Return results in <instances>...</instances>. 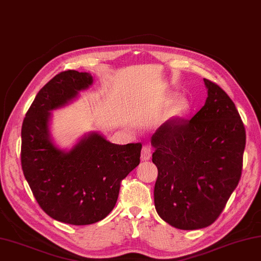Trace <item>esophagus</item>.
<instances>
[{
  "mask_svg": "<svg viewBox=\"0 0 261 261\" xmlns=\"http://www.w3.org/2000/svg\"><path fill=\"white\" fill-rule=\"evenodd\" d=\"M151 153H152L151 145L145 143L142 147V151H141V158H142V161H149L150 157H151Z\"/></svg>",
  "mask_w": 261,
  "mask_h": 261,
  "instance_id": "esophagus-1",
  "label": "esophagus"
}]
</instances>
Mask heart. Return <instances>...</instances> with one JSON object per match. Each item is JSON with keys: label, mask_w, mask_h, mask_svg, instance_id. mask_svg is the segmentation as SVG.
Listing matches in <instances>:
<instances>
[{"label": "heart", "mask_w": 261, "mask_h": 261, "mask_svg": "<svg viewBox=\"0 0 261 261\" xmlns=\"http://www.w3.org/2000/svg\"><path fill=\"white\" fill-rule=\"evenodd\" d=\"M189 109V104L187 103V100L185 99H176L174 103L172 104V107L168 110V114L170 117H177V116H182L187 112V110Z\"/></svg>", "instance_id": "b5f03b06"}]
</instances>
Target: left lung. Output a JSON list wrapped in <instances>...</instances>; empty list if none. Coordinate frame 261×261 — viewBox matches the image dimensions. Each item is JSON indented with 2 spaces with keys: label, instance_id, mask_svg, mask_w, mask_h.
<instances>
[{
  "label": "left lung",
  "instance_id": "1",
  "mask_svg": "<svg viewBox=\"0 0 261 261\" xmlns=\"http://www.w3.org/2000/svg\"><path fill=\"white\" fill-rule=\"evenodd\" d=\"M207 98L191 119L172 117L152 135L158 168L154 206L164 221L184 230L217 220L239 185L245 128L220 86L204 79Z\"/></svg>",
  "mask_w": 261,
  "mask_h": 261
}]
</instances>
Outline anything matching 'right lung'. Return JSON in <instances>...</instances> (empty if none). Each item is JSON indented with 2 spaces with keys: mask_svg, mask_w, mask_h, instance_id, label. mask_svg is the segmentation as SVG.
<instances>
[{
  "mask_svg": "<svg viewBox=\"0 0 261 261\" xmlns=\"http://www.w3.org/2000/svg\"><path fill=\"white\" fill-rule=\"evenodd\" d=\"M91 82L87 72L58 73L35 96L21 127V168L36 202L55 220L74 226L100 221L112 211L121 181L140 164L142 148L141 143H110L96 133L68 152L53 144L49 111Z\"/></svg>",
  "mask_w": 261,
  "mask_h": 261,
  "instance_id": "1",
  "label": "right lung"
}]
</instances>
